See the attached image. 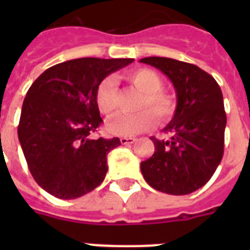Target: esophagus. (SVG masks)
I'll return each mask as SVG.
<instances>
[{
	"label": "esophagus",
	"mask_w": 250,
	"mask_h": 250,
	"mask_svg": "<svg viewBox=\"0 0 250 250\" xmlns=\"http://www.w3.org/2000/svg\"><path fill=\"white\" fill-rule=\"evenodd\" d=\"M135 141H136V139H135V137H125V136L121 137V143H122V144H123V145L133 144Z\"/></svg>",
	"instance_id": "esophagus-1"
}]
</instances>
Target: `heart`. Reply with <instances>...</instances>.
<instances>
[{"instance_id":"heart-1","label":"heart","mask_w":250,"mask_h":250,"mask_svg":"<svg viewBox=\"0 0 250 250\" xmlns=\"http://www.w3.org/2000/svg\"><path fill=\"white\" fill-rule=\"evenodd\" d=\"M127 80L140 90L141 96L137 107L140 110L135 114H121L110 122L106 128L110 133L118 136H133L137 133L152 128L156 123L154 112L160 121H167L172 117L176 102L164 88V80L156 71L149 68H139L127 74ZM118 89L111 79H105L97 88L96 104L105 115H113L118 109ZM148 107L151 110L145 109Z\"/></svg>"}]
</instances>
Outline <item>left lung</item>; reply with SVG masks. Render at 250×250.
Masks as SVG:
<instances>
[{"mask_svg":"<svg viewBox=\"0 0 250 250\" xmlns=\"http://www.w3.org/2000/svg\"><path fill=\"white\" fill-rule=\"evenodd\" d=\"M140 62L161 70L176 92L174 118L164 128L170 139L150 137L154 153L141 162V174L160 192L189 194L209 182L223 157L227 117L221 86L196 64L165 57Z\"/></svg>","mask_w":250,"mask_h":250,"instance_id":"1","label":"left lung"}]
</instances>
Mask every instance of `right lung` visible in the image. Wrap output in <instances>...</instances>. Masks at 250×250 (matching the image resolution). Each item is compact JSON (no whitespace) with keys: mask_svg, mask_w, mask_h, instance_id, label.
<instances>
[{"mask_svg":"<svg viewBox=\"0 0 250 250\" xmlns=\"http://www.w3.org/2000/svg\"><path fill=\"white\" fill-rule=\"evenodd\" d=\"M132 58H79L45 70L25 94L18 137L39 186L54 197H82L104 182L118 137L93 139L102 123L98 85Z\"/></svg>","mask_w":250,"mask_h":250,"instance_id":"1","label":"right lung"}]
</instances>
